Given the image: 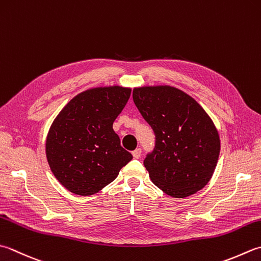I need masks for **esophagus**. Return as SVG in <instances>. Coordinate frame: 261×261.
<instances>
[{"label": "esophagus", "instance_id": "1", "mask_svg": "<svg viewBox=\"0 0 261 261\" xmlns=\"http://www.w3.org/2000/svg\"><path fill=\"white\" fill-rule=\"evenodd\" d=\"M132 155H134L135 158H139L141 156V149L140 148H137L134 151H132Z\"/></svg>", "mask_w": 261, "mask_h": 261}]
</instances>
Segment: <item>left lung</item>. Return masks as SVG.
<instances>
[{
    "mask_svg": "<svg viewBox=\"0 0 261 261\" xmlns=\"http://www.w3.org/2000/svg\"><path fill=\"white\" fill-rule=\"evenodd\" d=\"M134 101L155 134L144 165L166 195L186 198L201 190L217 165L216 126L191 96L171 86L135 88Z\"/></svg>",
    "mask_w": 261,
    "mask_h": 261,
    "instance_id": "8db88e82",
    "label": "left lung"
}]
</instances>
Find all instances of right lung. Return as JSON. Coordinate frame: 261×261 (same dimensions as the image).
<instances>
[{
    "label": "right lung",
    "instance_id": "right-lung-1",
    "mask_svg": "<svg viewBox=\"0 0 261 261\" xmlns=\"http://www.w3.org/2000/svg\"><path fill=\"white\" fill-rule=\"evenodd\" d=\"M130 95V88L120 86L86 90L71 99L50 125L46 138L48 165L74 195L98 192L132 160L113 130Z\"/></svg>",
    "mask_w": 261,
    "mask_h": 261
}]
</instances>
